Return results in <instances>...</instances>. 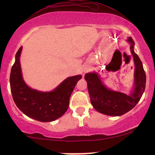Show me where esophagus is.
Returning <instances> with one entry per match:
<instances>
[{
  "label": "esophagus",
  "mask_w": 155,
  "mask_h": 155,
  "mask_svg": "<svg viewBox=\"0 0 155 155\" xmlns=\"http://www.w3.org/2000/svg\"><path fill=\"white\" fill-rule=\"evenodd\" d=\"M90 66H88V65H85V66L83 68V70H82V71H83L84 73H86V72L90 71Z\"/></svg>",
  "instance_id": "1"
}]
</instances>
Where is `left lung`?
Listing matches in <instances>:
<instances>
[{"instance_id": "left-lung-1", "label": "left lung", "mask_w": 155, "mask_h": 155, "mask_svg": "<svg viewBox=\"0 0 155 155\" xmlns=\"http://www.w3.org/2000/svg\"><path fill=\"white\" fill-rule=\"evenodd\" d=\"M127 41L130 44L135 63L134 87L130 95L107 88L96 73H89L84 75L93 107L99 113L108 116H121L134 108L145 89V73L140 59L134 51L135 42L130 37Z\"/></svg>"}]
</instances>
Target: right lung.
I'll use <instances>...</instances> for the list:
<instances>
[{
  "mask_svg": "<svg viewBox=\"0 0 155 155\" xmlns=\"http://www.w3.org/2000/svg\"><path fill=\"white\" fill-rule=\"evenodd\" d=\"M22 47L15 55L10 76V90L18 109L29 118L41 122H50L62 116L69 106L70 97L80 75L72 76L63 81L51 92H44L28 87L23 80L20 57Z\"/></svg>",
  "mask_w": 155,
  "mask_h": 155,
  "instance_id": "add662e5",
  "label": "right lung"
}]
</instances>
